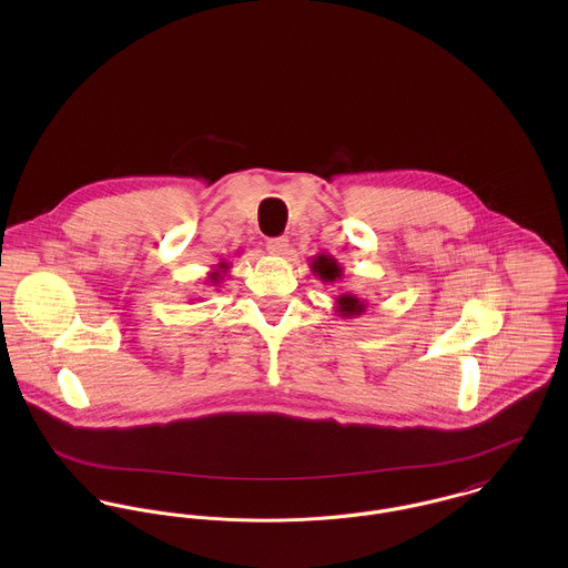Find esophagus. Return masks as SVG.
<instances>
[{"mask_svg": "<svg viewBox=\"0 0 568 568\" xmlns=\"http://www.w3.org/2000/svg\"><path fill=\"white\" fill-rule=\"evenodd\" d=\"M264 246L271 255H284L288 251V241L286 239H268Z\"/></svg>", "mask_w": 568, "mask_h": 568, "instance_id": "1", "label": "esophagus"}]
</instances>
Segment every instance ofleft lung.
I'll use <instances>...</instances> for the list:
<instances>
[{"instance_id": "obj_1", "label": "left lung", "mask_w": 568, "mask_h": 568, "mask_svg": "<svg viewBox=\"0 0 568 568\" xmlns=\"http://www.w3.org/2000/svg\"><path fill=\"white\" fill-rule=\"evenodd\" d=\"M311 271H313V275H317L325 284H327V282H336V280H341V275H343L341 264H338L332 255H325V253H320V255L313 257ZM334 311L338 313V317L352 320V317H358V315L365 313V302H361L358 297H354V295H349V293H343V295L336 297Z\"/></svg>"}]
</instances>
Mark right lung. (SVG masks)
<instances>
[{"instance_id": "right-lung-1", "label": "right lung", "mask_w": 568, "mask_h": 568, "mask_svg": "<svg viewBox=\"0 0 568 568\" xmlns=\"http://www.w3.org/2000/svg\"><path fill=\"white\" fill-rule=\"evenodd\" d=\"M227 271H230V264H227V262H221L219 268H214V271L207 275V284H212V286L221 284V280H223V275H225Z\"/></svg>"}]
</instances>
